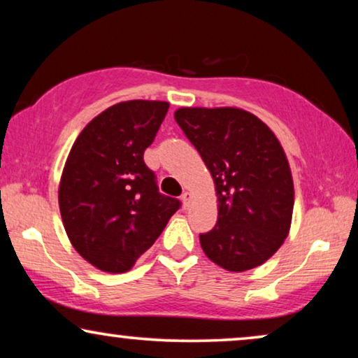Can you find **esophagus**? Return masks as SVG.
Segmentation results:
<instances>
[{
    "label": "esophagus",
    "mask_w": 358,
    "mask_h": 358,
    "mask_svg": "<svg viewBox=\"0 0 358 358\" xmlns=\"http://www.w3.org/2000/svg\"><path fill=\"white\" fill-rule=\"evenodd\" d=\"M190 202H192V194L190 192H184L182 194V203H184V208H187Z\"/></svg>",
    "instance_id": "esophagus-1"
}]
</instances>
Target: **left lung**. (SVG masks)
Segmentation results:
<instances>
[{"label":"left lung","mask_w":358,"mask_h":358,"mask_svg":"<svg viewBox=\"0 0 358 358\" xmlns=\"http://www.w3.org/2000/svg\"><path fill=\"white\" fill-rule=\"evenodd\" d=\"M174 119L202 156L218 197V220L200 234L210 261L229 272L261 266L292 223L293 180L285 151L261 119L236 107H182Z\"/></svg>","instance_id":"8db88e82"}]
</instances>
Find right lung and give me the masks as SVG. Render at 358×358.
Segmentation results:
<instances>
[{
	"label": "right lung",
	"instance_id": "add662e5",
	"mask_svg": "<svg viewBox=\"0 0 358 358\" xmlns=\"http://www.w3.org/2000/svg\"><path fill=\"white\" fill-rule=\"evenodd\" d=\"M169 104L127 101L85 127L68 155L58 203L73 248L104 272L130 271L178 212L143 161Z\"/></svg>",
	"mask_w": 358,
	"mask_h": 358
}]
</instances>
